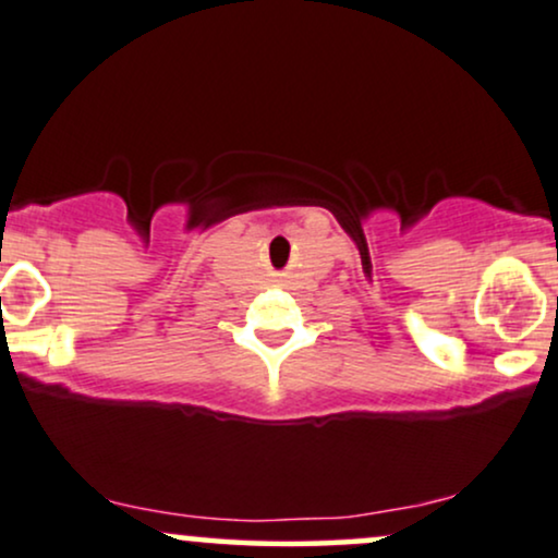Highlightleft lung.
Returning <instances> with one entry per match:
<instances>
[{"label": "left lung", "mask_w": 558, "mask_h": 558, "mask_svg": "<svg viewBox=\"0 0 558 558\" xmlns=\"http://www.w3.org/2000/svg\"><path fill=\"white\" fill-rule=\"evenodd\" d=\"M556 310H558V296H556Z\"/></svg>", "instance_id": "obj_1"}]
</instances>
